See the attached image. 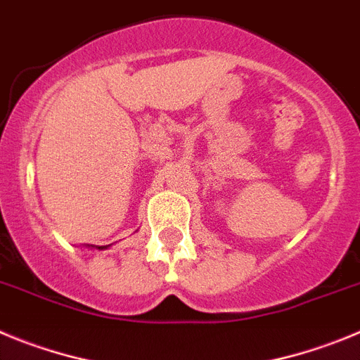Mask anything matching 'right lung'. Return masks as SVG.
I'll use <instances>...</instances> for the list:
<instances>
[{"instance_id": "right-lung-1", "label": "right lung", "mask_w": 360, "mask_h": 360, "mask_svg": "<svg viewBox=\"0 0 360 360\" xmlns=\"http://www.w3.org/2000/svg\"><path fill=\"white\" fill-rule=\"evenodd\" d=\"M111 245V244H109ZM109 245H93V244H87V248H95V249H108Z\"/></svg>"}]
</instances>
